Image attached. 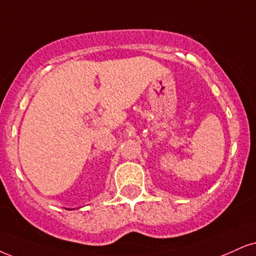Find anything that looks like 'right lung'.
<instances>
[{"mask_svg": "<svg viewBox=\"0 0 256 256\" xmlns=\"http://www.w3.org/2000/svg\"><path fill=\"white\" fill-rule=\"evenodd\" d=\"M68 210H71V209H68Z\"/></svg>", "mask_w": 256, "mask_h": 256, "instance_id": "right-lung-1", "label": "right lung"}]
</instances>
